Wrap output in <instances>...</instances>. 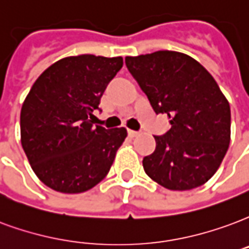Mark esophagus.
Listing matches in <instances>:
<instances>
[{
	"label": "esophagus",
	"instance_id": "obj_1",
	"mask_svg": "<svg viewBox=\"0 0 249 249\" xmlns=\"http://www.w3.org/2000/svg\"><path fill=\"white\" fill-rule=\"evenodd\" d=\"M139 134H140V132H136V130H128V136H129V137H132V139L137 137Z\"/></svg>",
	"mask_w": 249,
	"mask_h": 249
}]
</instances>
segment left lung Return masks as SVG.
<instances>
[{
    "instance_id": "left-lung-1",
    "label": "left lung",
    "mask_w": 249,
    "mask_h": 249,
    "mask_svg": "<svg viewBox=\"0 0 249 249\" xmlns=\"http://www.w3.org/2000/svg\"><path fill=\"white\" fill-rule=\"evenodd\" d=\"M125 64L156 113L170 129L154 136L143 170L169 190H191L209 181L231 139V109L215 79L195 59L177 51L126 56Z\"/></svg>"
}]
</instances>
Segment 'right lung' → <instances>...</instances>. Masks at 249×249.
<instances>
[{"label":"right lung","mask_w":249,"mask_h":249,"mask_svg":"<svg viewBox=\"0 0 249 249\" xmlns=\"http://www.w3.org/2000/svg\"><path fill=\"white\" fill-rule=\"evenodd\" d=\"M121 67V56H68L33 84L21 109V142L34 173L50 189L84 193L108 174L126 129L93 126L91 117Z\"/></svg>","instance_id":"add662e5"}]
</instances>
